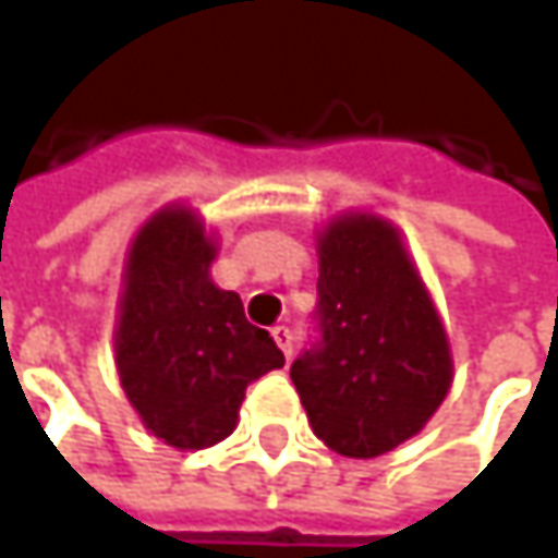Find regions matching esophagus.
I'll return each mask as SVG.
<instances>
[{"label":"esophagus","mask_w":558,"mask_h":558,"mask_svg":"<svg viewBox=\"0 0 558 558\" xmlns=\"http://www.w3.org/2000/svg\"><path fill=\"white\" fill-rule=\"evenodd\" d=\"M271 336H275L278 349L283 352V359H290V355H293V332H290L287 326H275V329H271Z\"/></svg>","instance_id":"1"}]
</instances>
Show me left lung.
Here are the masks:
<instances>
[{
  "label": "left lung",
  "instance_id": "left-lung-1",
  "mask_svg": "<svg viewBox=\"0 0 558 558\" xmlns=\"http://www.w3.org/2000/svg\"><path fill=\"white\" fill-rule=\"evenodd\" d=\"M319 342L290 365L313 433L375 459L416 436L452 388V349L400 232L375 213L316 235Z\"/></svg>",
  "mask_w": 558,
  "mask_h": 558
}]
</instances>
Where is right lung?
Instances as JSON below:
<instances>
[{
    "label": "right lung",
    "instance_id": "obj_1",
    "mask_svg": "<svg viewBox=\"0 0 558 558\" xmlns=\"http://www.w3.org/2000/svg\"><path fill=\"white\" fill-rule=\"evenodd\" d=\"M213 258L216 235L183 203L158 209L125 255L116 368L145 429L173 449L222 442L245 388L283 365L239 293L213 283Z\"/></svg>",
    "mask_w": 558,
    "mask_h": 558
}]
</instances>
